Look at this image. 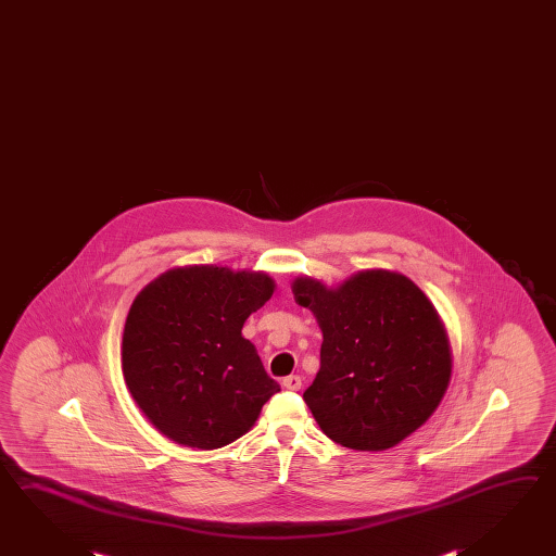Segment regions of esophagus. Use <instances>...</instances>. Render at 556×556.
Here are the masks:
<instances>
[{"label": "esophagus", "instance_id": "esophagus-1", "mask_svg": "<svg viewBox=\"0 0 556 556\" xmlns=\"http://www.w3.org/2000/svg\"><path fill=\"white\" fill-rule=\"evenodd\" d=\"M283 388H287V390H301V378L299 376H287V378H283Z\"/></svg>", "mask_w": 556, "mask_h": 556}]
</instances>
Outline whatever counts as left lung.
Listing matches in <instances>:
<instances>
[{
    "label": "left lung",
    "instance_id": "8db88e82",
    "mask_svg": "<svg viewBox=\"0 0 556 556\" xmlns=\"http://www.w3.org/2000/svg\"><path fill=\"white\" fill-rule=\"evenodd\" d=\"M296 305L323 332L306 406L332 442L384 452L438 409L452 380V344L438 308L406 275L352 273L337 287L299 275Z\"/></svg>",
    "mask_w": 556,
    "mask_h": 556
}]
</instances>
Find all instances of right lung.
<instances>
[{"instance_id": "1", "label": "right lung", "mask_w": 556, "mask_h": 556, "mask_svg": "<svg viewBox=\"0 0 556 556\" xmlns=\"http://www.w3.org/2000/svg\"><path fill=\"white\" fill-rule=\"evenodd\" d=\"M275 281L265 271L184 265L135 296L123 332V375L148 421L172 442L217 450L255 426L281 388L241 337Z\"/></svg>"}]
</instances>
